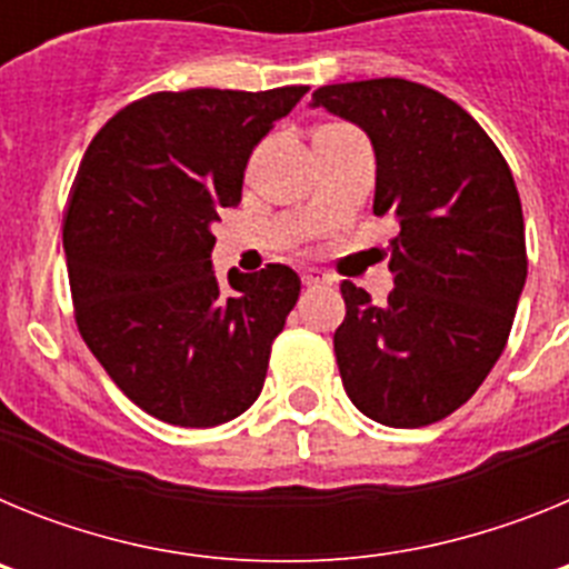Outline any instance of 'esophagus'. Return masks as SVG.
Listing matches in <instances>:
<instances>
[{"instance_id":"esophagus-1","label":"esophagus","mask_w":569,"mask_h":569,"mask_svg":"<svg viewBox=\"0 0 569 569\" xmlns=\"http://www.w3.org/2000/svg\"><path fill=\"white\" fill-rule=\"evenodd\" d=\"M301 281H305L308 288H321V284H333V276L325 273V270L319 268H308L301 273Z\"/></svg>"}]
</instances>
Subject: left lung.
Listing matches in <instances>:
<instances>
[{"label": "left lung", "instance_id": "obj_1", "mask_svg": "<svg viewBox=\"0 0 569 569\" xmlns=\"http://www.w3.org/2000/svg\"><path fill=\"white\" fill-rule=\"evenodd\" d=\"M313 104L370 136L373 213L399 222L387 301L341 281V381L367 419L433 425L479 390L510 339L527 279L519 190L485 128L439 90L365 79L325 84Z\"/></svg>", "mask_w": 569, "mask_h": 569}]
</instances>
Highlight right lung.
Returning a JSON list of instances; mask_svg holds the SVG:
<instances>
[{"instance_id":"right-lung-1","label":"right lung","mask_w":569,"mask_h":569,"mask_svg":"<svg viewBox=\"0 0 569 569\" xmlns=\"http://www.w3.org/2000/svg\"><path fill=\"white\" fill-rule=\"evenodd\" d=\"M308 84L159 90L93 136L62 219L73 316L116 387L153 419L216 427L259 399L270 347L299 299L288 264L210 268V222L241 199L261 136Z\"/></svg>"}]
</instances>
